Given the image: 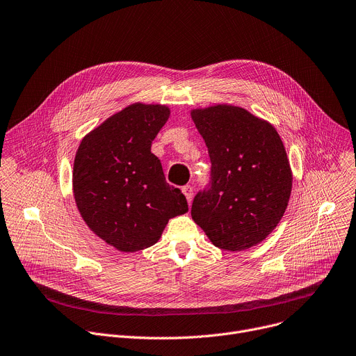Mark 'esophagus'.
<instances>
[{
    "mask_svg": "<svg viewBox=\"0 0 356 356\" xmlns=\"http://www.w3.org/2000/svg\"><path fill=\"white\" fill-rule=\"evenodd\" d=\"M181 191H183V195L186 196L187 202L190 203V202H191V199H193V187H191L190 184H187V186H183V187H181Z\"/></svg>",
    "mask_w": 356,
    "mask_h": 356,
    "instance_id": "esophagus-1",
    "label": "esophagus"
}]
</instances>
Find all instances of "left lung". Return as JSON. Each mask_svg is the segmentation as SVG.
<instances>
[{
  "label": "left lung",
  "instance_id": "8db88e82",
  "mask_svg": "<svg viewBox=\"0 0 356 356\" xmlns=\"http://www.w3.org/2000/svg\"><path fill=\"white\" fill-rule=\"evenodd\" d=\"M211 161L209 187L191 218L222 250L243 251L266 240L288 206L293 173L275 127L233 105L193 109Z\"/></svg>",
  "mask_w": 356,
  "mask_h": 356
}]
</instances>
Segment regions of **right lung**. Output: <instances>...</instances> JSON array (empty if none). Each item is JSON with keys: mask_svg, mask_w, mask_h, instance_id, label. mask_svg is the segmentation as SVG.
<instances>
[{"mask_svg": "<svg viewBox=\"0 0 356 356\" xmlns=\"http://www.w3.org/2000/svg\"><path fill=\"white\" fill-rule=\"evenodd\" d=\"M169 116L165 105L132 104L95 127L78 147L72 173L76 207L88 227L119 251L153 245L169 220L188 210L150 152Z\"/></svg>", "mask_w": 356, "mask_h": 356, "instance_id": "add662e5", "label": "right lung"}]
</instances>
